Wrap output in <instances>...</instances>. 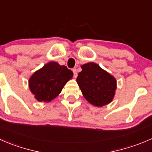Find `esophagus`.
<instances>
[{
	"mask_svg": "<svg viewBox=\"0 0 152 152\" xmlns=\"http://www.w3.org/2000/svg\"><path fill=\"white\" fill-rule=\"evenodd\" d=\"M73 76H74V78L77 77V70H76V69L73 68Z\"/></svg>",
	"mask_w": 152,
	"mask_h": 152,
	"instance_id": "esophagus-1",
	"label": "esophagus"
}]
</instances>
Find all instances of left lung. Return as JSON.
I'll use <instances>...</instances> for the list:
<instances>
[{
	"label": "left lung",
	"mask_w": 152,
	"mask_h": 152,
	"mask_svg": "<svg viewBox=\"0 0 152 152\" xmlns=\"http://www.w3.org/2000/svg\"><path fill=\"white\" fill-rule=\"evenodd\" d=\"M81 67L76 81L87 101L97 107L110 103L117 89L115 78L96 63H87Z\"/></svg>",
	"instance_id": "1"
}]
</instances>
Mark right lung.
Returning a JSON list of instances; mask_svg holds the SVG:
<instances>
[{"label": "right lung", "mask_w": 152, "mask_h": 152, "mask_svg": "<svg viewBox=\"0 0 152 152\" xmlns=\"http://www.w3.org/2000/svg\"><path fill=\"white\" fill-rule=\"evenodd\" d=\"M73 73L66 66L51 61L32 74L29 87L39 102H50L61 93Z\"/></svg>", "instance_id": "obj_1"}]
</instances>
